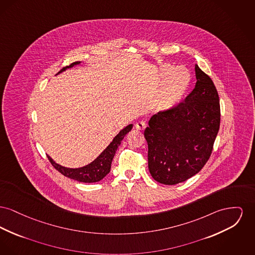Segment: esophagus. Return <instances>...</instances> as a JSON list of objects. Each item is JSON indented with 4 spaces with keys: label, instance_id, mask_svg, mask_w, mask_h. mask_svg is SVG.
I'll list each match as a JSON object with an SVG mask.
<instances>
[{
    "label": "esophagus",
    "instance_id": "1",
    "mask_svg": "<svg viewBox=\"0 0 255 255\" xmlns=\"http://www.w3.org/2000/svg\"><path fill=\"white\" fill-rule=\"evenodd\" d=\"M135 127L136 130H139V131L144 130L146 127V123L144 121H138L135 123Z\"/></svg>",
    "mask_w": 255,
    "mask_h": 255
}]
</instances>
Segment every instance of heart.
I'll list each match as a JSON object with an SVG mask.
<instances>
[{"label":"heart","mask_w":255,"mask_h":255,"mask_svg":"<svg viewBox=\"0 0 255 255\" xmlns=\"http://www.w3.org/2000/svg\"><path fill=\"white\" fill-rule=\"evenodd\" d=\"M162 87L159 90L154 107L158 111H169L179 105L185 98L191 85L190 72L182 67H175L170 64H163L159 68L156 86Z\"/></svg>","instance_id":"heart-1"}]
</instances>
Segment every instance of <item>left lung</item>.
Segmentation results:
<instances>
[{"label": "left lung", "mask_w": 255, "mask_h": 255, "mask_svg": "<svg viewBox=\"0 0 255 255\" xmlns=\"http://www.w3.org/2000/svg\"><path fill=\"white\" fill-rule=\"evenodd\" d=\"M195 89L172 110L154 115L144 131L151 176L165 185L193 177L209 160L221 122L220 99L195 64Z\"/></svg>", "instance_id": "8db88e82"}]
</instances>
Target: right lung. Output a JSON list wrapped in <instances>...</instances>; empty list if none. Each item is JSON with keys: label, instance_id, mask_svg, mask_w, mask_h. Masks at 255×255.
I'll return each mask as SVG.
<instances>
[{"label": "right lung", "instance_id": "add662e5", "mask_svg": "<svg viewBox=\"0 0 255 255\" xmlns=\"http://www.w3.org/2000/svg\"><path fill=\"white\" fill-rule=\"evenodd\" d=\"M79 63H80V61H75V62L71 63L70 65L63 67L60 70V73L61 71H64L67 68L73 67L74 65L79 64ZM132 127H133V124H130V125L126 126L123 130H121L120 133L114 137L113 141L108 145V147L92 163L85 165L83 167H79V168L64 167L59 164H56L52 160V158L49 156H48V159L51 162L52 165L58 171H60L62 175H64L70 179L77 180L79 182H84V183L98 182V181L103 179L106 175L110 172L112 161L114 159L116 151L119 148L124 136L132 130Z\"/></svg>", "mask_w": 255, "mask_h": 255}]
</instances>
